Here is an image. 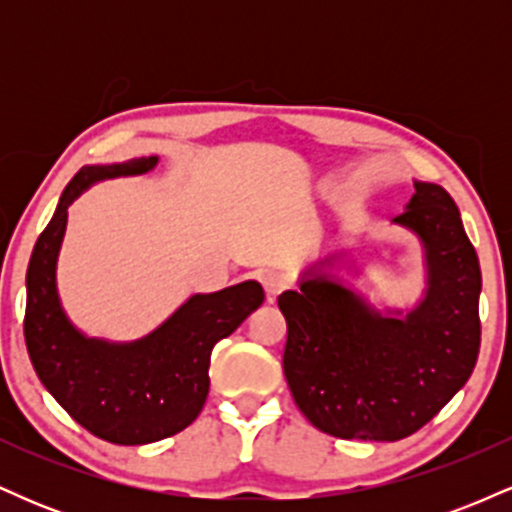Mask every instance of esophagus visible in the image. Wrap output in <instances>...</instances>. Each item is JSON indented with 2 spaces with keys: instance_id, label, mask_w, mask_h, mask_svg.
<instances>
[{
  "instance_id": "esophagus-1",
  "label": "esophagus",
  "mask_w": 512,
  "mask_h": 512,
  "mask_svg": "<svg viewBox=\"0 0 512 512\" xmlns=\"http://www.w3.org/2000/svg\"><path fill=\"white\" fill-rule=\"evenodd\" d=\"M262 286H264V293H267V298L272 301V298L279 296V293L289 286V279H286L281 272H267L262 276Z\"/></svg>"
}]
</instances>
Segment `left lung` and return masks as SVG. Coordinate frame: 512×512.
Returning a JSON list of instances; mask_svg holds the SVG:
<instances>
[{"mask_svg":"<svg viewBox=\"0 0 512 512\" xmlns=\"http://www.w3.org/2000/svg\"><path fill=\"white\" fill-rule=\"evenodd\" d=\"M414 187L395 223L424 240L428 289L407 317L380 315L325 274L308 276L301 291L279 296L286 317V383L305 419L334 438L411 436L455 397L477 366V250L448 192L433 182Z\"/></svg>","mask_w":512,"mask_h":512,"instance_id":"8db88e82","label":"left lung"}]
</instances>
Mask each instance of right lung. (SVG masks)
Wrapping results in <instances>:
<instances>
[{
  "mask_svg": "<svg viewBox=\"0 0 512 512\" xmlns=\"http://www.w3.org/2000/svg\"><path fill=\"white\" fill-rule=\"evenodd\" d=\"M156 161L144 156L81 168L40 233L26 274L23 334L40 383L76 424L115 445L156 443L190 426L209 395L211 349L264 301L257 281H243L207 296L197 293L139 342L108 344L74 330L55 284L69 204L91 182L146 173Z\"/></svg>",
  "mask_w": 512,
  "mask_h": 512,
  "instance_id": "obj_1",
  "label": "right lung"
}]
</instances>
